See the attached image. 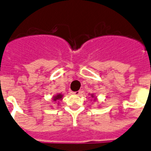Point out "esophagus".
Wrapping results in <instances>:
<instances>
[{"label": "esophagus", "instance_id": "1", "mask_svg": "<svg viewBox=\"0 0 151 151\" xmlns=\"http://www.w3.org/2000/svg\"><path fill=\"white\" fill-rule=\"evenodd\" d=\"M73 93H74V95H77V96H79V95L81 94V93H82V91H77L73 92Z\"/></svg>", "mask_w": 151, "mask_h": 151}]
</instances>
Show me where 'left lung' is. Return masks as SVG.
<instances>
[{"mask_svg": "<svg viewBox=\"0 0 151 151\" xmlns=\"http://www.w3.org/2000/svg\"><path fill=\"white\" fill-rule=\"evenodd\" d=\"M91 96L92 98H94V100H96V97H95L94 95H93V93H91Z\"/></svg>", "mask_w": 151, "mask_h": 151, "instance_id": "1", "label": "left lung"}]
</instances>
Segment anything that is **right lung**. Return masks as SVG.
Listing matches in <instances>:
<instances>
[{
  "label": "right lung",
  "mask_w": 151,
  "mask_h": 151,
  "mask_svg": "<svg viewBox=\"0 0 151 151\" xmlns=\"http://www.w3.org/2000/svg\"><path fill=\"white\" fill-rule=\"evenodd\" d=\"M63 95L61 94V93H58V94L55 95V96H53V100L55 101V102H57V101L58 100H61V99H63Z\"/></svg>",
  "instance_id": "1"
}]
</instances>
